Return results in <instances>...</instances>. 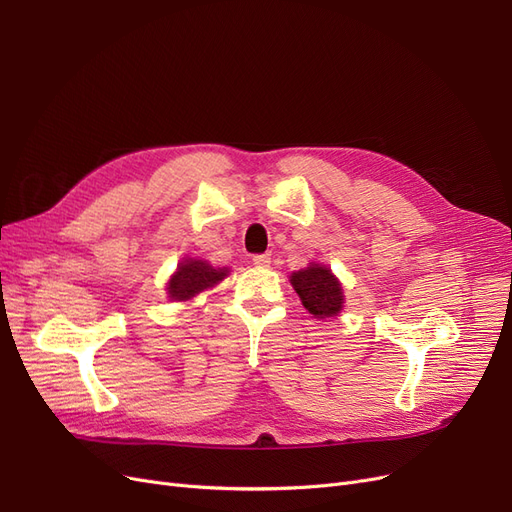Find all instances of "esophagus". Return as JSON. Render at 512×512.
Returning a JSON list of instances; mask_svg holds the SVG:
<instances>
[{"instance_id":"esophagus-1","label":"esophagus","mask_w":512,"mask_h":512,"mask_svg":"<svg viewBox=\"0 0 512 512\" xmlns=\"http://www.w3.org/2000/svg\"><path fill=\"white\" fill-rule=\"evenodd\" d=\"M253 263L257 265V268H268V265L272 263V255H270V253H261V255H253Z\"/></svg>"}]
</instances>
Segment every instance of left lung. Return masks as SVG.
<instances>
[{"mask_svg": "<svg viewBox=\"0 0 512 512\" xmlns=\"http://www.w3.org/2000/svg\"><path fill=\"white\" fill-rule=\"evenodd\" d=\"M301 303L309 314L316 318H335L343 307V288L339 280L324 265L311 263L309 268L295 272L291 276Z\"/></svg>", "mask_w": 512, "mask_h": 512, "instance_id": "obj_1", "label": "left lung"}]
</instances>
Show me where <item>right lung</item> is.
Listing matches in <instances>:
<instances>
[{
	"label": "right lung",
	"mask_w": 512,
	"mask_h": 512,
	"mask_svg": "<svg viewBox=\"0 0 512 512\" xmlns=\"http://www.w3.org/2000/svg\"><path fill=\"white\" fill-rule=\"evenodd\" d=\"M228 276V270H215L207 261L201 259H186L180 263V268L171 276L167 291L169 297L175 301H186L194 295H198L205 288L217 284Z\"/></svg>",
	"instance_id": "obj_1"
}]
</instances>
